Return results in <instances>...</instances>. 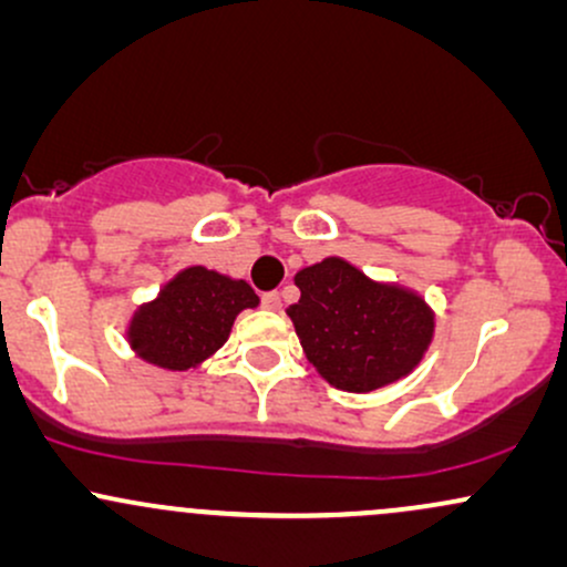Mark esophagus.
<instances>
[{"instance_id":"obj_1","label":"esophagus","mask_w":567,"mask_h":567,"mask_svg":"<svg viewBox=\"0 0 567 567\" xmlns=\"http://www.w3.org/2000/svg\"><path fill=\"white\" fill-rule=\"evenodd\" d=\"M261 306H264V309H269V311H279V309H282V296H279L277 290L264 292V296H261Z\"/></svg>"}]
</instances>
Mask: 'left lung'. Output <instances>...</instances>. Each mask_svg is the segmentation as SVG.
<instances>
[{
	"label": "left lung",
	"mask_w": 567,
	"mask_h": 567,
	"mask_svg": "<svg viewBox=\"0 0 567 567\" xmlns=\"http://www.w3.org/2000/svg\"><path fill=\"white\" fill-rule=\"evenodd\" d=\"M288 309L309 362L343 392H373L400 381L432 343L434 315L400 285H381L343 258H324L296 275Z\"/></svg>",
	"instance_id": "1"
}]
</instances>
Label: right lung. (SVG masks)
Instances as JSON below:
<instances>
[{"mask_svg": "<svg viewBox=\"0 0 567 567\" xmlns=\"http://www.w3.org/2000/svg\"><path fill=\"white\" fill-rule=\"evenodd\" d=\"M252 306H258V296L245 279L192 266L135 311L127 330L130 347L157 368H197L224 347L239 311Z\"/></svg>", "mask_w": 567, "mask_h": 567, "instance_id": "right-lung-1", "label": "right lung"}]
</instances>
